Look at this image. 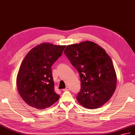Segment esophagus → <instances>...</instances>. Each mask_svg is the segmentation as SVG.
Listing matches in <instances>:
<instances>
[{"label":"esophagus","mask_w":135,"mask_h":135,"mask_svg":"<svg viewBox=\"0 0 135 135\" xmlns=\"http://www.w3.org/2000/svg\"><path fill=\"white\" fill-rule=\"evenodd\" d=\"M70 87H67L65 89H62V91H68V90H70Z\"/></svg>","instance_id":"obj_1"}]
</instances>
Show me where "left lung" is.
Masks as SVG:
<instances>
[{
  "instance_id": "obj_1",
  "label": "left lung",
  "mask_w": 135,
  "mask_h": 135,
  "mask_svg": "<svg viewBox=\"0 0 135 135\" xmlns=\"http://www.w3.org/2000/svg\"><path fill=\"white\" fill-rule=\"evenodd\" d=\"M64 53L80 75L78 102L90 109L103 106L116 87V74L110 56L99 45L89 41L67 45Z\"/></svg>"
}]
</instances>
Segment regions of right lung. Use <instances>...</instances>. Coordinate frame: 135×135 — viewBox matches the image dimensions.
Listing matches in <instances>:
<instances>
[{"label": "right lung", "instance_id": "obj_1", "mask_svg": "<svg viewBox=\"0 0 135 135\" xmlns=\"http://www.w3.org/2000/svg\"><path fill=\"white\" fill-rule=\"evenodd\" d=\"M65 46L42 43L25 56L17 75V86L21 98L29 106L44 109L59 100L60 95L54 91L51 67Z\"/></svg>", "mask_w": 135, "mask_h": 135}]
</instances>
